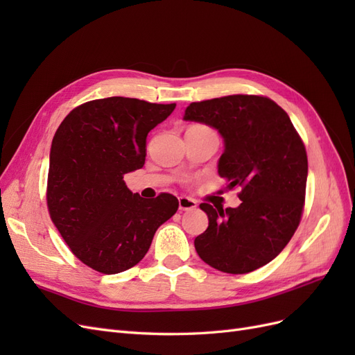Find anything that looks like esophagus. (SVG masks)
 I'll list each match as a JSON object with an SVG mask.
<instances>
[{"mask_svg":"<svg viewBox=\"0 0 355 355\" xmlns=\"http://www.w3.org/2000/svg\"><path fill=\"white\" fill-rule=\"evenodd\" d=\"M197 207V201L189 197L179 198V210H194Z\"/></svg>","mask_w":355,"mask_h":355,"instance_id":"obj_1","label":"esophagus"}]
</instances>
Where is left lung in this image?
I'll return each mask as SVG.
<instances>
[{"instance_id": "8db88e82", "label": "left lung", "mask_w": 355, "mask_h": 355, "mask_svg": "<svg viewBox=\"0 0 355 355\" xmlns=\"http://www.w3.org/2000/svg\"><path fill=\"white\" fill-rule=\"evenodd\" d=\"M185 121L216 128L223 139L218 173L241 204L222 209L201 202L209 227L194 240L214 270L245 274L271 262L302 216L308 176L305 146L288 115L263 96L234 94L191 103Z\"/></svg>"}]
</instances>
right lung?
<instances>
[{
	"instance_id": "obj_1",
	"label": "right lung",
	"mask_w": 355,
	"mask_h": 355,
	"mask_svg": "<svg viewBox=\"0 0 355 355\" xmlns=\"http://www.w3.org/2000/svg\"><path fill=\"white\" fill-rule=\"evenodd\" d=\"M175 108L120 96L92 101L72 110L53 137L50 218L71 252L96 271L137 265L179 207L171 194L142 198L124 182L145 164L148 133Z\"/></svg>"
}]
</instances>
